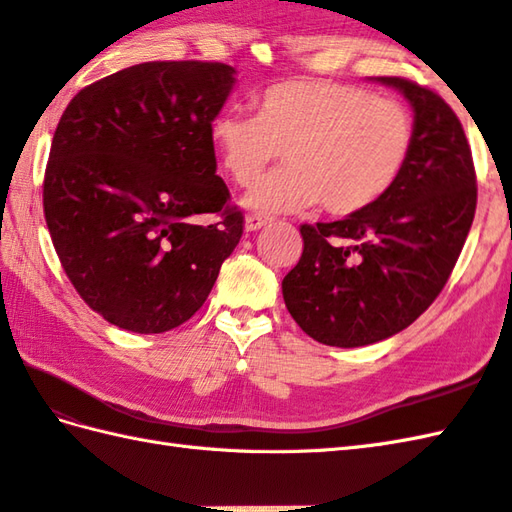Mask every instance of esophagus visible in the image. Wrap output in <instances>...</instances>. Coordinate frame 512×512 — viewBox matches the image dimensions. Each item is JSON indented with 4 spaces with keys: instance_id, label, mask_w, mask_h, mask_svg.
I'll return each mask as SVG.
<instances>
[{
    "instance_id": "esophagus-1",
    "label": "esophagus",
    "mask_w": 512,
    "mask_h": 512,
    "mask_svg": "<svg viewBox=\"0 0 512 512\" xmlns=\"http://www.w3.org/2000/svg\"><path fill=\"white\" fill-rule=\"evenodd\" d=\"M273 220L266 215H248L246 222H244V228L246 231H259V228H264L266 224H270Z\"/></svg>"
}]
</instances>
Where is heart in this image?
Here are the masks:
<instances>
[{
	"label": "heart",
	"mask_w": 512,
	"mask_h": 512,
	"mask_svg": "<svg viewBox=\"0 0 512 512\" xmlns=\"http://www.w3.org/2000/svg\"><path fill=\"white\" fill-rule=\"evenodd\" d=\"M255 116L220 112L209 136L224 171L250 184L281 154L289 167L246 195L259 213L321 202L334 217L356 215L396 187L416 147L405 103L334 81H288L253 101Z\"/></svg>",
	"instance_id": "1"
}]
</instances>
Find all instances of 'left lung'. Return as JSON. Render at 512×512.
Wrapping results in <instances>:
<instances>
[{"label":"left lung","mask_w":512,"mask_h":512,"mask_svg":"<svg viewBox=\"0 0 512 512\" xmlns=\"http://www.w3.org/2000/svg\"><path fill=\"white\" fill-rule=\"evenodd\" d=\"M407 96L416 147L398 184L369 209L301 224L303 253L281 281L314 341L361 347L405 330L447 284L471 231L477 180L460 118L416 81L378 76Z\"/></svg>","instance_id":"obj_1"}]
</instances>
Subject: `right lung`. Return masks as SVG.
<instances>
[{"label": "right lung", "instance_id": "add662e5", "mask_svg": "<svg viewBox=\"0 0 512 512\" xmlns=\"http://www.w3.org/2000/svg\"><path fill=\"white\" fill-rule=\"evenodd\" d=\"M233 74L217 61L138 63L65 107L43 213L72 286L118 328L160 334L189 321L244 233L209 136ZM206 212L221 220L194 222Z\"/></svg>", "mask_w": 512, "mask_h": 512}]
</instances>
